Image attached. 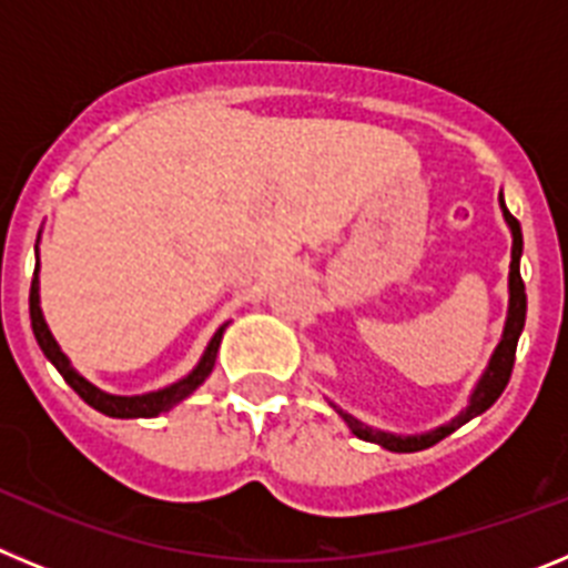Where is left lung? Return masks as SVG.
<instances>
[{
    "label": "left lung",
    "mask_w": 568,
    "mask_h": 568,
    "mask_svg": "<svg viewBox=\"0 0 568 568\" xmlns=\"http://www.w3.org/2000/svg\"><path fill=\"white\" fill-rule=\"evenodd\" d=\"M500 210H504V219L511 230V264H509V313H506V327L504 335H500V344L495 349V355L489 358V366H486V373L480 375L478 386L471 389L469 404L460 415H455L449 424L438 426V429H429L424 435H393V433H381V429H373V426L361 424L358 418H353L349 413L338 409L335 406V413L346 420V426L353 429V435H358L361 440H369V444H378L389 453H420V449H429L438 440H444L446 435H453L455 429L471 420L475 415L486 413L495 400L500 398V393L509 384L511 366H515V349H518V338L524 333L526 324V287L524 278H520V253H524V233H520L518 219L506 210L504 195H500Z\"/></svg>",
    "instance_id": "obj_1"
}]
</instances>
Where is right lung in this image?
<instances>
[{
    "label": "right lung",
    "instance_id": "add662e5",
    "mask_svg": "<svg viewBox=\"0 0 568 568\" xmlns=\"http://www.w3.org/2000/svg\"><path fill=\"white\" fill-rule=\"evenodd\" d=\"M30 327H33V335H37L39 346H42L44 358L57 366L59 375L68 381L70 389H73V393H77L84 404L93 406V409H99L102 415H110V418H155V415H162V413H168V409H173L175 404H182V400L187 398L190 393H195V389L204 384V378L213 373L215 353H219V344H222V335H224V329H227V324H224V327H219V333L210 338L202 361H199V366H195L187 378L175 381V384L164 386V389H155V393H148V395H110V393H104V389H99V386L90 384V381L84 378L79 369H73V366H70L68 355L59 349L57 338L50 335L48 324H44L42 307H39V261H37V273H33V281H30Z\"/></svg>",
    "mask_w": 568,
    "mask_h": 568
}]
</instances>
